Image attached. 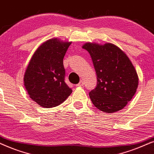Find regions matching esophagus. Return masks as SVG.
Segmentation results:
<instances>
[{
	"instance_id": "1",
	"label": "esophagus",
	"mask_w": 154,
	"mask_h": 154,
	"mask_svg": "<svg viewBox=\"0 0 154 154\" xmlns=\"http://www.w3.org/2000/svg\"><path fill=\"white\" fill-rule=\"evenodd\" d=\"M83 85H84V82L82 81H80L77 85H76V87H82Z\"/></svg>"
}]
</instances>
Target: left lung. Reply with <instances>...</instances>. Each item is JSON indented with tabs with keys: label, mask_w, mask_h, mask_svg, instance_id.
<instances>
[{
	"label": "left lung",
	"mask_w": 154,
	"mask_h": 154,
	"mask_svg": "<svg viewBox=\"0 0 154 154\" xmlns=\"http://www.w3.org/2000/svg\"><path fill=\"white\" fill-rule=\"evenodd\" d=\"M90 54L97 76L96 88L89 93L94 106L105 113L125 107L139 84L137 71L127 55L112 43L87 42L82 46Z\"/></svg>",
	"instance_id": "1"
}]
</instances>
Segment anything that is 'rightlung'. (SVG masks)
<instances>
[{"label":"right lung","instance_id":"obj_1","mask_svg":"<svg viewBox=\"0 0 154 154\" xmlns=\"http://www.w3.org/2000/svg\"><path fill=\"white\" fill-rule=\"evenodd\" d=\"M72 43L57 38L43 42L31 58L24 75V85L30 97L45 108L62 104L72 89L65 82L63 58Z\"/></svg>","mask_w":154,"mask_h":154}]
</instances>
